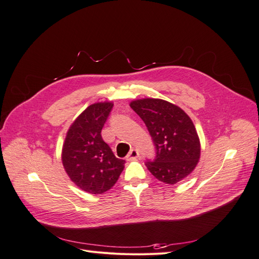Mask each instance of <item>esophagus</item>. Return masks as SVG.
<instances>
[{
    "label": "esophagus",
    "mask_w": 259,
    "mask_h": 259,
    "mask_svg": "<svg viewBox=\"0 0 259 259\" xmlns=\"http://www.w3.org/2000/svg\"><path fill=\"white\" fill-rule=\"evenodd\" d=\"M139 156V152H138V150H136V149H132V150L128 152V154L126 155V159L127 161H133V160H135V159H137Z\"/></svg>",
    "instance_id": "obj_1"
}]
</instances>
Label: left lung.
I'll return each instance as SVG.
<instances>
[{"label":"left lung","instance_id":"1","mask_svg":"<svg viewBox=\"0 0 259 259\" xmlns=\"http://www.w3.org/2000/svg\"><path fill=\"white\" fill-rule=\"evenodd\" d=\"M130 106L142 117L153 140L154 160L146 162L150 173L169 185L189 175L201 153L200 139L189 115L162 99H138Z\"/></svg>","mask_w":259,"mask_h":259}]
</instances>
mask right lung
<instances>
[{"label": "right lung", "mask_w": 259, "mask_h": 259, "mask_svg": "<svg viewBox=\"0 0 259 259\" xmlns=\"http://www.w3.org/2000/svg\"><path fill=\"white\" fill-rule=\"evenodd\" d=\"M112 103L89 106L70 126L62 146V165L72 182L92 194L114 186L124 168L101 137V130L112 110Z\"/></svg>", "instance_id": "obj_1"}]
</instances>
